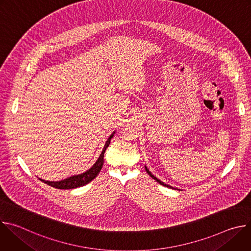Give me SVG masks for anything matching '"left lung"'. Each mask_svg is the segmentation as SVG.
I'll list each match as a JSON object with an SVG mask.
<instances>
[{
    "label": "left lung",
    "instance_id": "1",
    "mask_svg": "<svg viewBox=\"0 0 251 251\" xmlns=\"http://www.w3.org/2000/svg\"><path fill=\"white\" fill-rule=\"evenodd\" d=\"M145 170H146V172L148 173V175H149V176H150L151 177H153V178H154V180H155L156 182H158V183H159L160 185H163V186H165V187H168V188H170V189H174L173 187H171V186H169V185H166V184H164L163 182H161V181L159 180V178H157V177H156V176H155L154 175H152V173H151V172L149 171V169H148V168H147L146 166H145Z\"/></svg>",
    "mask_w": 251,
    "mask_h": 251
}]
</instances>
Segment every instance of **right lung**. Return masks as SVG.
Segmentation results:
<instances>
[{"label": "right lung", "mask_w": 251, "mask_h": 251, "mask_svg": "<svg viewBox=\"0 0 251 251\" xmlns=\"http://www.w3.org/2000/svg\"><path fill=\"white\" fill-rule=\"evenodd\" d=\"M115 132H113L110 137L107 139L105 145H104V148L98 158V160L95 162V164L89 169L87 170L86 172L82 173V174H79V175H75V176H69L67 178H64V180L62 181H58V182H50V181H45V180H42V178H40L41 181H43L45 184L50 186V187H53L55 189H60V190H68V189H75V188H78V187H82L86 184H88L89 182H91L94 177L97 176V175L99 174V172L101 171L102 169V166H103V158H104V153L106 151V149L108 148L109 144H110V141H111V138L114 136Z\"/></svg>", "instance_id": "obj_1"}]
</instances>
